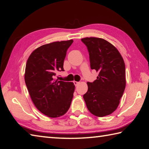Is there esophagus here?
<instances>
[{
	"instance_id": "obj_1",
	"label": "esophagus",
	"mask_w": 149,
	"mask_h": 149,
	"mask_svg": "<svg viewBox=\"0 0 149 149\" xmlns=\"http://www.w3.org/2000/svg\"><path fill=\"white\" fill-rule=\"evenodd\" d=\"M73 83H74V85H75V86H77V85L79 84V82H77V81H74V82H73Z\"/></svg>"
}]
</instances>
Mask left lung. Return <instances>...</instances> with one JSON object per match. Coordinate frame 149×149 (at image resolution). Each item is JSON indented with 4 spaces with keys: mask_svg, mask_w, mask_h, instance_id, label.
Wrapping results in <instances>:
<instances>
[{
    "mask_svg": "<svg viewBox=\"0 0 149 149\" xmlns=\"http://www.w3.org/2000/svg\"><path fill=\"white\" fill-rule=\"evenodd\" d=\"M89 52L91 69L99 72L97 79L88 82L83 95L88 109L95 116L109 115L116 109L125 88V66L118 50L99 38L81 39Z\"/></svg>",
    "mask_w": 149,
    "mask_h": 149,
    "instance_id": "obj_1",
    "label": "left lung"
}]
</instances>
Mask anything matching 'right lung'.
<instances>
[{"label": "right lung", "mask_w": 149, "mask_h": 149, "mask_svg": "<svg viewBox=\"0 0 149 149\" xmlns=\"http://www.w3.org/2000/svg\"><path fill=\"white\" fill-rule=\"evenodd\" d=\"M73 40L46 44L35 49L27 59L25 82L31 99L41 113L57 118L67 112L74 96L71 82L54 80L64 71L63 63Z\"/></svg>", "instance_id": "1"}]
</instances>
